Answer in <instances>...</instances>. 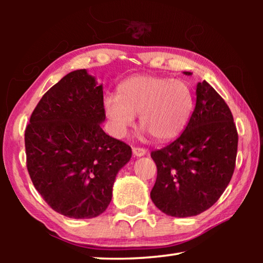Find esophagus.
<instances>
[{
	"instance_id": "34e87169",
	"label": "esophagus",
	"mask_w": 263,
	"mask_h": 263,
	"mask_svg": "<svg viewBox=\"0 0 263 263\" xmlns=\"http://www.w3.org/2000/svg\"><path fill=\"white\" fill-rule=\"evenodd\" d=\"M132 152H133V155H135V157H144L147 151H146L145 148H142V147H133Z\"/></svg>"
}]
</instances>
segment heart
<instances>
[{
	"label": "heart",
	"mask_w": 263,
	"mask_h": 263,
	"mask_svg": "<svg viewBox=\"0 0 263 263\" xmlns=\"http://www.w3.org/2000/svg\"><path fill=\"white\" fill-rule=\"evenodd\" d=\"M193 94L183 81L138 75L119 84L117 96H106L103 108L117 136H124L139 116L142 130L159 141L180 135L191 115Z\"/></svg>",
	"instance_id": "obj_1"
}]
</instances>
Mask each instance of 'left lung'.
I'll use <instances>...</instances> for the list:
<instances>
[{"label":"left lung","mask_w":263,"mask_h":263,"mask_svg":"<svg viewBox=\"0 0 263 263\" xmlns=\"http://www.w3.org/2000/svg\"><path fill=\"white\" fill-rule=\"evenodd\" d=\"M196 96L182 135L151 153L158 169L151 198L172 217L197 216L211 208L229 185L235 167L238 132L230 108L206 81L197 83Z\"/></svg>","instance_id":"left-lung-1"}]
</instances>
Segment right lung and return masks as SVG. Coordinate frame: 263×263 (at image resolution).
Masks as SVG:
<instances>
[{
	"instance_id": "obj_1",
	"label": "right lung",
	"mask_w": 263,
	"mask_h": 263,
	"mask_svg": "<svg viewBox=\"0 0 263 263\" xmlns=\"http://www.w3.org/2000/svg\"><path fill=\"white\" fill-rule=\"evenodd\" d=\"M103 87L86 69L65 75L35 106L25 130L26 167L53 210L75 219L100 216L132 149L102 130Z\"/></svg>"
}]
</instances>
